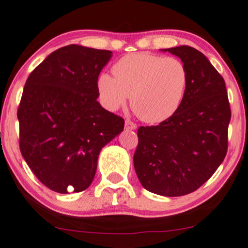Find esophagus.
<instances>
[{"label":"esophagus","instance_id":"1","mask_svg":"<svg viewBox=\"0 0 248 248\" xmlns=\"http://www.w3.org/2000/svg\"><path fill=\"white\" fill-rule=\"evenodd\" d=\"M124 128H126V130H135L137 128V126H136V124H134L133 121L126 120L124 121Z\"/></svg>","mask_w":248,"mask_h":248}]
</instances>
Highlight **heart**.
<instances>
[{
	"label": "heart",
	"mask_w": 248,
	"mask_h": 248,
	"mask_svg": "<svg viewBox=\"0 0 248 248\" xmlns=\"http://www.w3.org/2000/svg\"><path fill=\"white\" fill-rule=\"evenodd\" d=\"M114 77L102 73L97 80L101 103L109 111L127 104L137 117L159 124L177 112L186 98L189 72L174 57L139 52L122 57L113 66Z\"/></svg>",
	"instance_id": "obj_1"
}]
</instances>
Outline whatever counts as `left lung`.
<instances>
[{
  "mask_svg": "<svg viewBox=\"0 0 248 248\" xmlns=\"http://www.w3.org/2000/svg\"><path fill=\"white\" fill-rule=\"evenodd\" d=\"M160 50L183 62L189 86L176 113L139 128L134 167L144 189L180 197L202 186L224 160L231 111L223 78L205 55L189 46Z\"/></svg>",
  "mask_w": 248,
  "mask_h": 248,
  "instance_id": "1",
  "label": "left lung"
}]
</instances>
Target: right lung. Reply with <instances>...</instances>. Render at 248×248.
<instances>
[{
	"instance_id": "1",
	"label": "right lung",
	"mask_w": 248,
	"mask_h": 248,
	"mask_svg": "<svg viewBox=\"0 0 248 248\" xmlns=\"http://www.w3.org/2000/svg\"><path fill=\"white\" fill-rule=\"evenodd\" d=\"M111 57L109 50L70 45L28 77L17 112L20 152L50 190L89 187L101 150L124 130V119L97 102L98 75Z\"/></svg>"
}]
</instances>
